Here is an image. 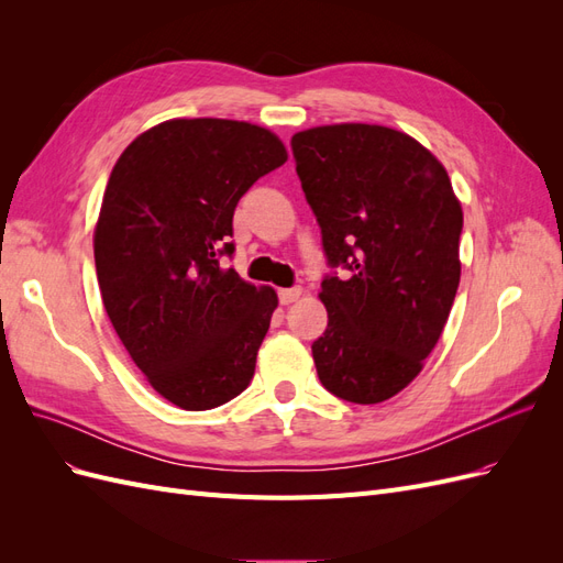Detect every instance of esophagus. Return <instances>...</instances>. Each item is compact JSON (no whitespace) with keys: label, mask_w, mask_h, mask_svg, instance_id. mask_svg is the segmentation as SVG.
Masks as SVG:
<instances>
[{"label":"esophagus","mask_w":563,"mask_h":563,"mask_svg":"<svg viewBox=\"0 0 563 563\" xmlns=\"http://www.w3.org/2000/svg\"><path fill=\"white\" fill-rule=\"evenodd\" d=\"M300 296H302V288H300V286L282 288V291H279V302H282V305H291V302H296Z\"/></svg>","instance_id":"1"}]
</instances>
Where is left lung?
I'll return each mask as SVG.
<instances>
[{
    "label": "left lung",
    "instance_id": "left-lung-1",
    "mask_svg": "<svg viewBox=\"0 0 563 563\" xmlns=\"http://www.w3.org/2000/svg\"><path fill=\"white\" fill-rule=\"evenodd\" d=\"M291 147L327 261L347 269L321 282L317 376L340 399L380 404L418 376L446 327L463 209L446 168L401 131L314 126Z\"/></svg>",
    "mask_w": 563,
    "mask_h": 563
}]
</instances>
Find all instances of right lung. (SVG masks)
Segmentation results:
<instances>
[{
	"instance_id": "right-lung-1",
	"label": "right lung",
	"mask_w": 563,
	"mask_h": 563,
	"mask_svg": "<svg viewBox=\"0 0 563 563\" xmlns=\"http://www.w3.org/2000/svg\"><path fill=\"white\" fill-rule=\"evenodd\" d=\"M275 133L234 119H168L117 159L93 232L100 296L164 399L209 411L249 387L275 288L220 265L249 187L286 162Z\"/></svg>"
}]
</instances>
